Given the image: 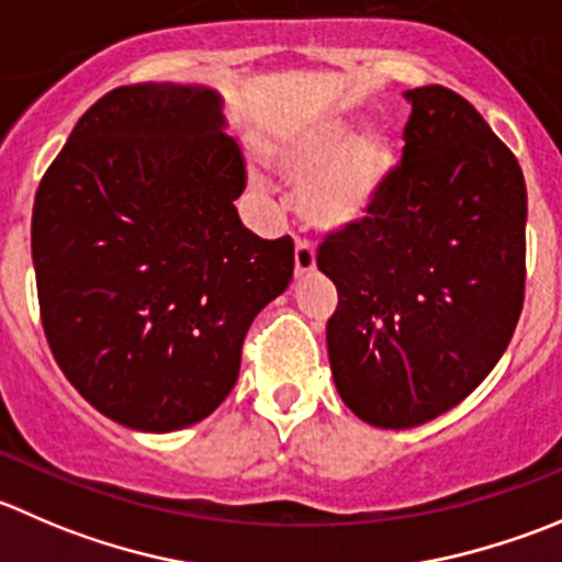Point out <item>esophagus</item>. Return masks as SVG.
I'll list each match as a JSON object with an SVG mask.
<instances>
[{
  "label": "esophagus",
  "instance_id": "34e87169",
  "mask_svg": "<svg viewBox=\"0 0 562 562\" xmlns=\"http://www.w3.org/2000/svg\"><path fill=\"white\" fill-rule=\"evenodd\" d=\"M293 271L296 277H307L315 271V249L310 247V241L296 238V249H293Z\"/></svg>",
  "mask_w": 562,
  "mask_h": 562
}]
</instances>
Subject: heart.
Masks as SVG:
<instances>
[{"instance_id": "b5f03b06", "label": "heart", "mask_w": 562, "mask_h": 562, "mask_svg": "<svg viewBox=\"0 0 562 562\" xmlns=\"http://www.w3.org/2000/svg\"><path fill=\"white\" fill-rule=\"evenodd\" d=\"M348 133L346 120H321L271 154L282 176L304 178L299 211L315 231H348L368 220L392 176V143L384 131Z\"/></svg>"}]
</instances>
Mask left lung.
<instances>
[{"instance_id":"1","label":"left lung","mask_w":562,"mask_h":562,"mask_svg":"<svg viewBox=\"0 0 562 562\" xmlns=\"http://www.w3.org/2000/svg\"><path fill=\"white\" fill-rule=\"evenodd\" d=\"M401 165L373 214L329 233L326 324L342 403L414 428L464 401L508 348L525 304L527 189L516 156L442 85L403 92Z\"/></svg>"}]
</instances>
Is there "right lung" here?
<instances>
[{"label": "right lung", "instance_id": "add662e5", "mask_svg": "<svg viewBox=\"0 0 562 562\" xmlns=\"http://www.w3.org/2000/svg\"><path fill=\"white\" fill-rule=\"evenodd\" d=\"M222 95L145 81L98 98L32 209L37 302L54 359L134 431L209 417L238 379L255 315L293 277L291 236H255Z\"/></svg>", "mask_w": 562, "mask_h": 562}]
</instances>
